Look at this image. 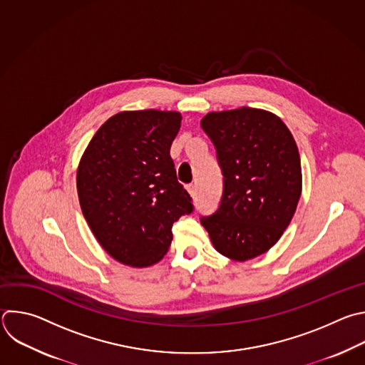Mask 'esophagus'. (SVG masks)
I'll return each instance as SVG.
<instances>
[{
  "label": "esophagus",
  "mask_w": 365,
  "mask_h": 365,
  "mask_svg": "<svg viewBox=\"0 0 365 365\" xmlns=\"http://www.w3.org/2000/svg\"><path fill=\"white\" fill-rule=\"evenodd\" d=\"M186 189H187V192L190 193V196H196V185H193V183H190V185H187L186 186Z\"/></svg>",
  "instance_id": "esophagus-1"
}]
</instances>
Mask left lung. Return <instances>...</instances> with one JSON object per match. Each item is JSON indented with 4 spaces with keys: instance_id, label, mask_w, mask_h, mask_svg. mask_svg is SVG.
<instances>
[{
    "instance_id": "8db88e82",
    "label": "left lung",
    "mask_w": 365,
    "mask_h": 365,
    "mask_svg": "<svg viewBox=\"0 0 365 365\" xmlns=\"http://www.w3.org/2000/svg\"><path fill=\"white\" fill-rule=\"evenodd\" d=\"M200 126L223 175L220 203L200 223L219 254L235 261L262 255L297 210L302 189L297 143L279 117L259 108L207 113Z\"/></svg>"
}]
</instances>
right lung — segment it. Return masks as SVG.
Returning a JSON list of instances; mask_svg holds the SVG:
<instances>
[{
  "label": "right lung",
  "mask_w": 365,
  "mask_h": 365,
  "mask_svg": "<svg viewBox=\"0 0 365 365\" xmlns=\"http://www.w3.org/2000/svg\"><path fill=\"white\" fill-rule=\"evenodd\" d=\"M180 121L178 111L118 113L97 130L80 160L83 215L98 244L121 264L159 262L173 223L195 209L170 158Z\"/></svg>",
  "instance_id": "1"
}]
</instances>
